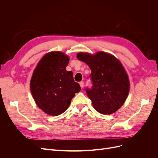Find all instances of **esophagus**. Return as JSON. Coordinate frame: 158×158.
I'll use <instances>...</instances> for the list:
<instances>
[{
  "label": "esophagus",
  "instance_id": "1",
  "mask_svg": "<svg viewBox=\"0 0 158 158\" xmlns=\"http://www.w3.org/2000/svg\"><path fill=\"white\" fill-rule=\"evenodd\" d=\"M79 84H80V85L81 88H84V82H83V81H82V82H80Z\"/></svg>",
  "mask_w": 158,
  "mask_h": 158
}]
</instances>
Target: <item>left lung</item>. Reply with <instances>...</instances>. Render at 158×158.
Returning <instances> with one entry per match:
<instances>
[{
  "label": "left lung",
  "instance_id": "1",
  "mask_svg": "<svg viewBox=\"0 0 158 158\" xmlns=\"http://www.w3.org/2000/svg\"><path fill=\"white\" fill-rule=\"evenodd\" d=\"M76 56L92 71V87L85 92L94 109L103 114L116 112L125 103L130 89L128 74L121 62L102 51L94 55L81 52Z\"/></svg>",
  "mask_w": 158,
  "mask_h": 158
}]
</instances>
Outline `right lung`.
<instances>
[{
	"mask_svg": "<svg viewBox=\"0 0 158 158\" xmlns=\"http://www.w3.org/2000/svg\"><path fill=\"white\" fill-rule=\"evenodd\" d=\"M69 57L52 51L42 57L33 71L30 89L37 106L52 116L64 113L81 88L74 82L72 71L66 70Z\"/></svg>",
	"mask_w": 158,
	"mask_h": 158,
	"instance_id": "1",
	"label": "right lung"
}]
</instances>
